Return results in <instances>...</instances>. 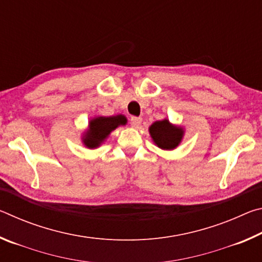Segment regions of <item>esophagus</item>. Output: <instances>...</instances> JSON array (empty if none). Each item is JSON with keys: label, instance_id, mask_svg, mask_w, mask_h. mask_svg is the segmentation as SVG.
I'll use <instances>...</instances> for the list:
<instances>
[{"label": "esophagus", "instance_id": "1", "mask_svg": "<svg viewBox=\"0 0 262 262\" xmlns=\"http://www.w3.org/2000/svg\"><path fill=\"white\" fill-rule=\"evenodd\" d=\"M141 123H142V119L141 118H137V117H132L130 118V125L133 127H135V128L140 127Z\"/></svg>", "mask_w": 262, "mask_h": 262}]
</instances>
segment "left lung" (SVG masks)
Returning <instances> with one entry per match:
<instances>
[{
    "instance_id": "8db88e82",
    "label": "left lung",
    "mask_w": 262,
    "mask_h": 262,
    "mask_svg": "<svg viewBox=\"0 0 262 262\" xmlns=\"http://www.w3.org/2000/svg\"><path fill=\"white\" fill-rule=\"evenodd\" d=\"M149 134L155 145L162 150H173L181 143L185 135V129L181 126L171 123L168 119L155 121L149 127Z\"/></svg>"
}]
</instances>
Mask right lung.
<instances>
[{
	"label": "right lung",
	"instance_id": "1",
	"mask_svg": "<svg viewBox=\"0 0 262 262\" xmlns=\"http://www.w3.org/2000/svg\"><path fill=\"white\" fill-rule=\"evenodd\" d=\"M127 118L123 114L103 117L97 115L90 119L88 128L82 133V143L88 149L99 148L108 139L111 133L118 127L125 126Z\"/></svg>",
	"mask_w": 262,
	"mask_h": 262
}]
</instances>
